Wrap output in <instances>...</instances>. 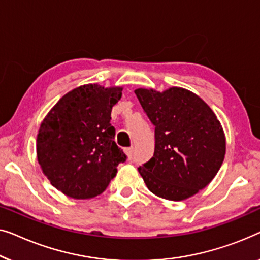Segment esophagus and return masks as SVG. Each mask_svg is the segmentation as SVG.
I'll use <instances>...</instances> for the list:
<instances>
[{
	"label": "esophagus",
	"mask_w": 260,
	"mask_h": 260,
	"mask_svg": "<svg viewBox=\"0 0 260 260\" xmlns=\"http://www.w3.org/2000/svg\"><path fill=\"white\" fill-rule=\"evenodd\" d=\"M125 152H126L127 156H128V159H131V158H132V154H133V147H131V148H127Z\"/></svg>",
	"instance_id": "obj_1"
}]
</instances>
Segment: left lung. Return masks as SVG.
Returning <instances> with one entry per match:
<instances>
[{"instance_id":"left-lung-1","label":"left lung","mask_w":260,"mask_h":260,"mask_svg":"<svg viewBox=\"0 0 260 260\" xmlns=\"http://www.w3.org/2000/svg\"><path fill=\"white\" fill-rule=\"evenodd\" d=\"M134 93L155 126L154 154L138 168L147 188L172 202L197 194L213 180L225 158V133L217 115L181 87Z\"/></svg>"}]
</instances>
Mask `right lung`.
I'll return each mask as SVG.
<instances>
[{
	"label": "right lung",
	"mask_w": 260,
	"mask_h": 260,
	"mask_svg": "<svg viewBox=\"0 0 260 260\" xmlns=\"http://www.w3.org/2000/svg\"><path fill=\"white\" fill-rule=\"evenodd\" d=\"M122 87L98 83L64 94L40 126L36 154L54 187L74 199L94 198L107 188L126 154L114 141L113 106Z\"/></svg>",
	"instance_id": "right-lung-1"
}]
</instances>
